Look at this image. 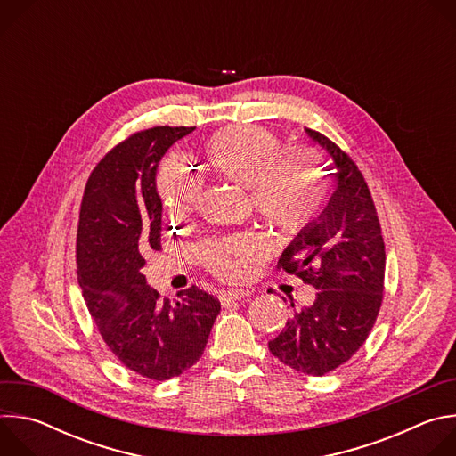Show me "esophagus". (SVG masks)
Wrapping results in <instances>:
<instances>
[{"instance_id":"1","label":"esophagus","mask_w":456,"mask_h":456,"mask_svg":"<svg viewBox=\"0 0 456 456\" xmlns=\"http://www.w3.org/2000/svg\"><path fill=\"white\" fill-rule=\"evenodd\" d=\"M245 296H247V292H243V290H222L218 294V299H220L222 306H229L231 303H234Z\"/></svg>"}]
</instances>
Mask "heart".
I'll return each mask as SVG.
<instances>
[{
  "mask_svg": "<svg viewBox=\"0 0 456 456\" xmlns=\"http://www.w3.org/2000/svg\"><path fill=\"white\" fill-rule=\"evenodd\" d=\"M200 151L216 175L248 187L256 215L281 234L305 231L329 202L327 160L310 146L285 148V141L265 126H225ZM200 187L199 176L175 160H166L159 169L157 191L171 218H183L197 208ZM197 256L216 278L238 280L265 256V243L252 232H240L202 241Z\"/></svg>",
  "mask_w": 456,
  "mask_h": 456,
  "instance_id": "heart-1",
  "label": "heart"
}]
</instances>
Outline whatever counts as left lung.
Returning a JSON list of instances; mask_svg holds the SVG:
<instances>
[{
    "label": "left lung",
    "instance_id": "1",
    "mask_svg": "<svg viewBox=\"0 0 456 456\" xmlns=\"http://www.w3.org/2000/svg\"><path fill=\"white\" fill-rule=\"evenodd\" d=\"M306 134L334 159L338 185L321 216L280 257V273L296 274L317 292L312 305L294 310L269 350L296 371L321 377L352 359L368 339L382 305L386 252L357 164L315 129L306 127Z\"/></svg>",
    "mask_w": 456,
    "mask_h": 456
}]
</instances>
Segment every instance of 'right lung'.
I'll return each mask as SVG.
<instances>
[{
	"label": "right lung",
	"instance_id": "right-lung-1",
	"mask_svg": "<svg viewBox=\"0 0 456 456\" xmlns=\"http://www.w3.org/2000/svg\"><path fill=\"white\" fill-rule=\"evenodd\" d=\"M192 129L155 126L117 144L94 167L79 211L76 264L88 312L111 354L151 380L197 362L220 314V301L197 285L160 301L141 273L144 254L162 248L159 162Z\"/></svg>",
	"mask_w": 456,
	"mask_h": 456
}]
</instances>
